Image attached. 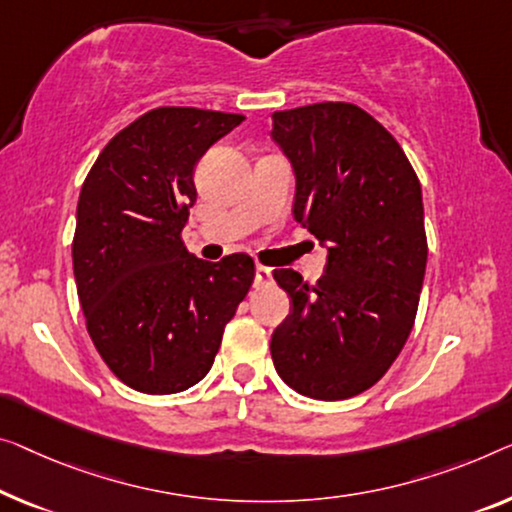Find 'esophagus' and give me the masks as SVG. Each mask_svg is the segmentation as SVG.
<instances>
[{
    "instance_id": "obj_1",
    "label": "esophagus",
    "mask_w": 512,
    "mask_h": 512,
    "mask_svg": "<svg viewBox=\"0 0 512 512\" xmlns=\"http://www.w3.org/2000/svg\"><path fill=\"white\" fill-rule=\"evenodd\" d=\"M271 280H273V271L269 269V266H262V264H257V266H255V287L269 285Z\"/></svg>"
}]
</instances>
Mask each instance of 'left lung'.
Masks as SVG:
<instances>
[{"label":"left lung","instance_id":"8db88e82","mask_svg":"<svg viewBox=\"0 0 512 512\" xmlns=\"http://www.w3.org/2000/svg\"><path fill=\"white\" fill-rule=\"evenodd\" d=\"M271 137L296 177L294 220L329 250L317 285L273 271L292 299L271 335L273 365L308 398H354L386 375L414 326L427 264L421 181L352 103L273 112Z\"/></svg>","mask_w":512,"mask_h":512}]
</instances>
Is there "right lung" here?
<instances>
[{
	"label": "right lung",
	"mask_w": 512,
	"mask_h": 512,
	"mask_svg": "<svg viewBox=\"0 0 512 512\" xmlns=\"http://www.w3.org/2000/svg\"><path fill=\"white\" fill-rule=\"evenodd\" d=\"M243 119L156 108L105 144L82 183L73 273L87 331L108 368L140 393L170 395L204 379L253 285L246 253L211 264L181 241L197 160Z\"/></svg>",
	"instance_id": "add662e5"
}]
</instances>
